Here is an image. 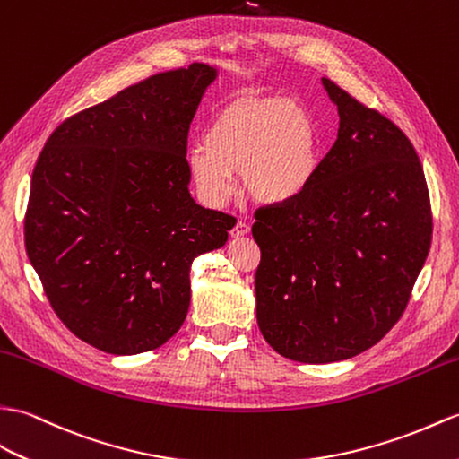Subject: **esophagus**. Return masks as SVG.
I'll return each instance as SVG.
<instances>
[{
    "mask_svg": "<svg viewBox=\"0 0 459 459\" xmlns=\"http://www.w3.org/2000/svg\"><path fill=\"white\" fill-rule=\"evenodd\" d=\"M248 232H250V225H247L244 221H237V225L230 229V237L232 238H242V237H247Z\"/></svg>",
    "mask_w": 459,
    "mask_h": 459,
    "instance_id": "obj_1",
    "label": "esophagus"
}]
</instances>
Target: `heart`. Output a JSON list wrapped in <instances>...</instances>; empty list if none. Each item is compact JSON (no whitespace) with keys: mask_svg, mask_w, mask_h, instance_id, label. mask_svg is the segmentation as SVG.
<instances>
[{"mask_svg":"<svg viewBox=\"0 0 459 459\" xmlns=\"http://www.w3.org/2000/svg\"><path fill=\"white\" fill-rule=\"evenodd\" d=\"M321 168V131L313 113L285 98L238 100L209 123L187 151V172L197 197L212 209L237 194L278 207L301 197Z\"/></svg>","mask_w":459,"mask_h":459,"instance_id":"1","label":"heart"}]
</instances>
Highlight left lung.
Instances as JSON below:
<instances>
[{
    "label": "left lung",
    "instance_id": "1",
    "mask_svg": "<svg viewBox=\"0 0 459 459\" xmlns=\"http://www.w3.org/2000/svg\"><path fill=\"white\" fill-rule=\"evenodd\" d=\"M338 138L313 184L255 211V316L278 354L303 364L354 358L407 308L432 240L422 164L376 109L323 78Z\"/></svg>",
    "mask_w": 459,
    "mask_h": 459
}]
</instances>
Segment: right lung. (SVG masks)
<instances>
[{
    "mask_svg": "<svg viewBox=\"0 0 459 459\" xmlns=\"http://www.w3.org/2000/svg\"><path fill=\"white\" fill-rule=\"evenodd\" d=\"M217 68L138 82L64 121L30 178L25 248L60 321L115 356L184 325L189 270L225 247L232 217L189 194L187 133Z\"/></svg>",
    "mask_w": 459,
    "mask_h": 459,
    "instance_id": "right-lung-1",
    "label": "right lung"
}]
</instances>
